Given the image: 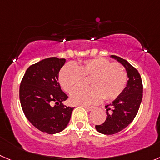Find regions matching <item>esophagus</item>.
Segmentation results:
<instances>
[{
	"instance_id": "1",
	"label": "esophagus",
	"mask_w": 160,
	"mask_h": 160,
	"mask_svg": "<svg viewBox=\"0 0 160 160\" xmlns=\"http://www.w3.org/2000/svg\"><path fill=\"white\" fill-rule=\"evenodd\" d=\"M84 108H86L87 111H92L94 110V108L93 107H89V106H83Z\"/></svg>"
}]
</instances>
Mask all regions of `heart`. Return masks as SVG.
I'll use <instances>...</instances> for the list:
<instances>
[{"instance_id": "b5f03b06", "label": "heart", "mask_w": 160, "mask_h": 160, "mask_svg": "<svg viewBox=\"0 0 160 160\" xmlns=\"http://www.w3.org/2000/svg\"><path fill=\"white\" fill-rule=\"evenodd\" d=\"M85 77L90 78L92 86L74 91L71 101L81 105H92L105 98H117L127 84V74L124 68L105 58L85 60L79 65L68 63L60 71L59 81L66 92H71L84 82Z\"/></svg>"}]
</instances>
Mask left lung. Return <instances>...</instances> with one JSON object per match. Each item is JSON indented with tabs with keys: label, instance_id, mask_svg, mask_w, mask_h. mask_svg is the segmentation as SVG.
<instances>
[{
	"label": "left lung",
	"instance_id": "1",
	"mask_svg": "<svg viewBox=\"0 0 160 160\" xmlns=\"http://www.w3.org/2000/svg\"><path fill=\"white\" fill-rule=\"evenodd\" d=\"M123 65L129 80L123 92L105 106L107 118L101 125H97L96 129L103 134H115L125 129L134 119L141 105L143 97V85L139 72L129 62L117 56H111Z\"/></svg>",
	"mask_w": 160,
	"mask_h": 160
}]
</instances>
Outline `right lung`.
<instances>
[{"label": "right lung", "mask_w": 160, "mask_h": 160, "mask_svg": "<svg viewBox=\"0 0 160 160\" xmlns=\"http://www.w3.org/2000/svg\"><path fill=\"white\" fill-rule=\"evenodd\" d=\"M65 62V59L50 57L31 65L19 87L24 115L33 127L48 134L64 130L74 110L63 104L68 97L58 82L59 72Z\"/></svg>", "instance_id": "obj_1"}]
</instances>
